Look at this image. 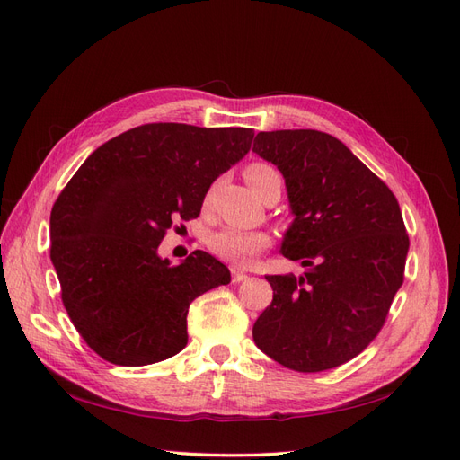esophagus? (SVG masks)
Segmentation results:
<instances>
[{
    "mask_svg": "<svg viewBox=\"0 0 460 460\" xmlns=\"http://www.w3.org/2000/svg\"><path fill=\"white\" fill-rule=\"evenodd\" d=\"M243 280H247V274L245 272H242L240 269H232V282L234 284H240V282H243Z\"/></svg>",
    "mask_w": 460,
    "mask_h": 460,
    "instance_id": "34e87169",
    "label": "esophagus"
}]
</instances>
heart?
Returning a JSON list of instances; mask_svg holds the SVG:
<instances>
[{
	"instance_id": "heart-1",
	"label": "heart",
	"mask_w": 460,
	"mask_h": 460,
	"mask_svg": "<svg viewBox=\"0 0 460 460\" xmlns=\"http://www.w3.org/2000/svg\"><path fill=\"white\" fill-rule=\"evenodd\" d=\"M245 180L252 190L262 199L272 190H282V176L276 166L269 163H252L245 169ZM270 247L269 234L259 230L222 228L208 238V249L234 267H252L257 257Z\"/></svg>"
}]
</instances>
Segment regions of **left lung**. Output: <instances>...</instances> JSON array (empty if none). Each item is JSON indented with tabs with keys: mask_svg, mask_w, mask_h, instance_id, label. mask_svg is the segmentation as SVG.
<instances>
[{
	"mask_svg": "<svg viewBox=\"0 0 460 460\" xmlns=\"http://www.w3.org/2000/svg\"><path fill=\"white\" fill-rule=\"evenodd\" d=\"M253 151L286 180L296 218L282 255L307 267L303 276H267L274 296L253 340L286 368H336L378 336L402 284L409 235L399 203L326 132H259Z\"/></svg>",
	"mask_w": 460,
	"mask_h": 460,
	"instance_id": "1",
	"label": "left lung"
}]
</instances>
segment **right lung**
<instances>
[{"instance_id": "1", "label": "right lung", "mask_w": 460, "mask_h": 460, "mask_svg": "<svg viewBox=\"0 0 460 460\" xmlns=\"http://www.w3.org/2000/svg\"><path fill=\"white\" fill-rule=\"evenodd\" d=\"M252 128L151 122L97 147L53 203L51 262L75 328L102 358L144 367L188 343L190 303L230 282L213 255L172 267L157 249L252 147Z\"/></svg>"}]
</instances>
